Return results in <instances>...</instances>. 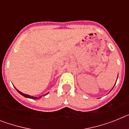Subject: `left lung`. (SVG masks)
Listing matches in <instances>:
<instances>
[{"instance_id": "left-lung-1", "label": "left lung", "mask_w": 129, "mask_h": 129, "mask_svg": "<svg viewBox=\"0 0 129 129\" xmlns=\"http://www.w3.org/2000/svg\"><path fill=\"white\" fill-rule=\"evenodd\" d=\"M117 79H118V78H117ZM116 81H117V80H116ZM114 88V87H113Z\"/></svg>"}]
</instances>
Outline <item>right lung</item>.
Listing matches in <instances>:
<instances>
[{
	"mask_svg": "<svg viewBox=\"0 0 129 129\" xmlns=\"http://www.w3.org/2000/svg\"><path fill=\"white\" fill-rule=\"evenodd\" d=\"M15 89L17 90V91L19 92V94H21L22 95H23V96L25 97V98H30V99H32V100H39V99H40L41 98V96H43V95H41V96H39V97H38V98H37V97H35V96H31V95H28V94H24V93H22V92H20V91H19V90L17 89L16 88H15Z\"/></svg>",
	"mask_w": 129,
	"mask_h": 129,
	"instance_id": "right-lung-1",
	"label": "right lung"
}]
</instances>
